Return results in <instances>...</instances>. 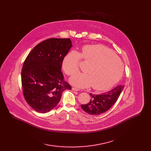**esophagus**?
Here are the masks:
<instances>
[{
    "label": "esophagus",
    "mask_w": 151,
    "mask_h": 151,
    "mask_svg": "<svg viewBox=\"0 0 151 151\" xmlns=\"http://www.w3.org/2000/svg\"><path fill=\"white\" fill-rule=\"evenodd\" d=\"M72 90H73V91H79L80 90V89H79V88H75V87H73L72 88Z\"/></svg>",
    "instance_id": "obj_1"
}]
</instances>
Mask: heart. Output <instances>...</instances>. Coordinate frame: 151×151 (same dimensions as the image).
I'll return each mask as SVG.
<instances>
[{
    "label": "heart",
    "instance_id": "b5f03b06",
    "mask_svg": "<svg viewBox=\"0 0 151 151\" xmlns=\"http://www.w3.org/2000/svg\"><path fill=\"white\" fill-rule=\"evenodd\" d=\"M81 58L90 64L88 73H78L73 76L71 82L79 87L92 86L97 91L109 90L121 78L124 66L119 57L111 50L102 45H87L81 53L71 51L64 57L62 66L67 75L72 76L79 71Z\"/></svg>",
    "mask_w": 151,
    "mask_h": 151
}]
</instances>
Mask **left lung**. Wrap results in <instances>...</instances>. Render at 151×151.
<instances>
[{
	"label": "left lung",
	"instance_id": "left-lung-1",
	"mask_svg": "<svg viewBox=\"0 0 151 151\" xmlns=\"http://www.w3.org/2000/svg\"><path fill=\"white\" fill-rule=\"evenodd\" d=\"M124 87L119 85L113 90L101 94H93L90 93L91 99L85 104H81L82 109L87 114L98 115L106 112L115 103L119 97Z\"/></svg>",
	"mask_w": 151,
	"mask_h": 151
}]
</instances>
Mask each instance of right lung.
Segmentation results:
<instances>
[{"label": "right lung", "instance_id": "1", "mask_svg": "<svg viewBox=\"0 0 151 151\" xmlns=\"http://www.w3.org/2000/svg\"><path fill=\"white\" fill-rule=\"evenodd\" d=\"M72 47L69 38H50L35 47L26 57L21 72L23 92L36 112H50L60 101L63 92L72 89L61 70Z\"/></svg>", "mask_w": 151, "mask_h": 151}]
</instances>
